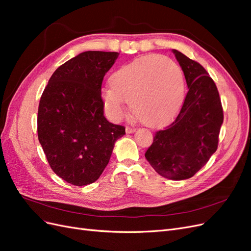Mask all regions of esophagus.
<instances>
[{
	"mask_svg": "<svg viewBox=\"0 0 251 251\" xmlns=\"http://www.w3.org/2000/svg\"><path fill=\"white\" fill-rule=\"evenodd\" d=\"M136 130L134 127H130V126H126V134H132V133H134Z\"/></svg>",
	"mask_w": 251,
	"mask_h": 251,
	"instance_id": "obj_1",
	"label": "esophagus"
}]
</instances>
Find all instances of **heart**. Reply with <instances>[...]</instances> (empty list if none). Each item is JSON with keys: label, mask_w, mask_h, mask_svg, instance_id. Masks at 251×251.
<instances>
[{"label": "heart", "mask_w": 251, "mask_h": 251, "mask_svg": "<svg viewBox=\"0 0 251 251\" xmlns=\"http://www.w3.org/2000/svg\"><path fill=\"white\" fill-rule=\"evenodd\" d=\"M101 91L102 105L111 119L118 121L130 102L131 111L151 127L168 125L184 101L183 74L173 60L147 55L121 66Z\"/></svg>", "instance_id": "obj_1"}]
</instances>
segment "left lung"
<instances>
[{
	"instance_id": "obj_1",
	"label": "left lung",
	"mask_w": 251,
	"mask_h": 251,
	"mask_svg": "<svg viewBox=\"0 0 251 251\" xmlns=\"http://www.w3.org/2000/svg\"><path fill=\"white\" fill-rule=\"evenodd\" d=\"M184 73L188 92L173 123L155 133L146 158L162 177L185 180L207 163L218 148L223 109L206 70L178 50H172Z\"/></svg>"
}]
</instances>
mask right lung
I'll use <instances>...</instances> for the list:
<instances>
[{
	"label": "right lung",
	"instance_id": "obj_1",
	"mask_svg": "<svg viewBox=\"0 0 251 251\" xmlns=\"http://www.w3.org/2000/svg\"><path fill=\"white\" fill-rule=\"evenodd\" d=\"M118 52L86 51L58 67L40 100L37 135L49 165L76 186L91 184L126 134L103 115L101 83Z\"/></svg>",
	"mask_w": 251,
	"mask_h": 251
}]
</instances>
